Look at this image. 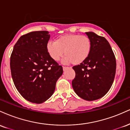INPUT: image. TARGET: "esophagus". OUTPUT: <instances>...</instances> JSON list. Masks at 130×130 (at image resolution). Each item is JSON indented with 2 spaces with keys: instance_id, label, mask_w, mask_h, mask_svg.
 <instances>
[{
  "instance_id": "obj_1",
  "label": "esophagus",
  "mask_w": 130,
  "mask_h": 130,
  "mask_svg": "<svg viewBox=\"0 0 130 130\" xmlns=\"http://www.w3.org/2000/svg\"><path fill=\"white\" fill-rule=\"evenodd\" d=\"M68 68V67H63V71H65V70H66Z\"/></svg>"
}]
</instances>
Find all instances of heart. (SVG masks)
<instances>
[{"label":"heart","instance_id":"b5f03b06","mask_svg":"<svg viewBox=\"0 0 130 130\" xmlns=\"http://www.w3.org/2000/svg\"><path fill=\"white\" fill-rule=\"evenodd\" d=\"M46 50L53 60L57 62L65 54L64 63L78 65L83 63L89 56L92 50V41L89 37L79 34L62 35L56 41H48Z\"/></svg>","mask_w":130,"mask_h":130}]
</instances>
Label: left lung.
Masks as SVG:
<instances>
[{
    "mask_svg": "<svg viewBox=\"0 0 130 130\" xmlns=\"http://www.w3.org/2000/svg\"><path fill=\"white\" fill-rule=\"evenodd\" d=\"M92 41L91 53L84 62L73 67L72 86L79 97L93 101L104 96L111 87L116 70L115 56L108 40L92 32H86Z\"/></svg>",
    "mask_w": 130,
    "mask_h": 130,
    "instance_id": "left-lung-1",
    "label": "left lung"
}]
</instances>
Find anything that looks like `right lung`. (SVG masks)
Masks as SVG:
<instances>
[{
  "label": "right lung",
  "instance_id": "add662e5",
  "mask_svg": "<svg viewBox=\"0 0 130 130\" xmlns=\"http://www.w3.org/2000/svg\"><path fill=\"white\" fill-rule=\"evenodd\" d=\"M47 31L22 35L13 47L10 69L14 86L25 99L42 103L54 93L56 82L63 73L62 66L47 53Z\"/></svg>",
  "mask_w": 130,
  "mask_h": 130
}]
</instances>
